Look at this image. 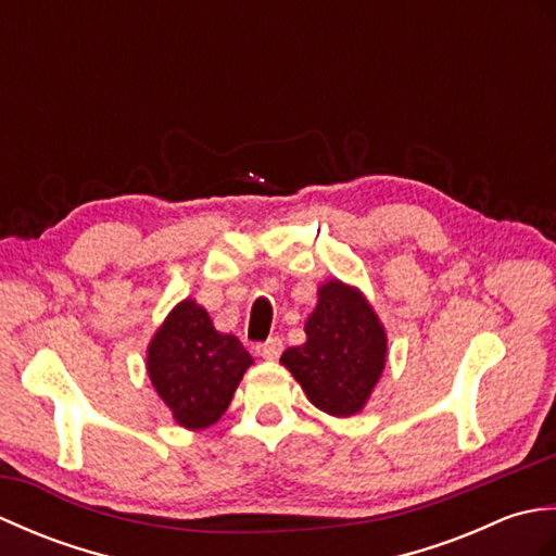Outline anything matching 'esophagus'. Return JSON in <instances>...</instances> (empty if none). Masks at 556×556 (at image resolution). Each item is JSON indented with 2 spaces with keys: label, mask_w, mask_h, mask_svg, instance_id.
Returning a JSON list of instances; mask_svg holds the SVG:
<instances>
[{
  "label": "esophagus",
  "mask_w": 556,
  "mask_h": 556,
  "mask_svg": "<svg viewBox=\"0 0 556 556\" xmlns=\"http://www.w3.org/2000/svg\"><path fill=\"white\" fill-rule=\"evenodd\" d=\"M255 351L260 353V356L263 358H267V361H275V358H279L281 356V351H285V341H281V337H269V339H265L263 344H257L255 346Z\"/></svg>",
  "instance_id": "1"
}]
</instances>
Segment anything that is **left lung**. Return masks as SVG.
I'll list each match as a JSON object with an SVG mask.
<instances>
[{"label":"left lung","mask_w":556,"mask_h":556,"mask_svg":"<svg viewBox=\"0 0 556 556\" xmlns=\"http://www.w3.org/2000/svg\"><path fill=\"white\" fill-rule=\"evenodd\" d=\"M317 293L320 301L305 323L308 341L287 349L281 363L317 408L346 418L363 408L380 380L384 329L356 289L327 281Z\"/></svg>","instance_id":"left-lung-1"}]
</instances>
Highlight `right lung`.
I'll return each instance as SVG.
<instances>
[{
	"label": "right lung",
	"mask_w": 556,
	"mask_h": 556,
	"mask_svg": "<svg viewBox=\"0 0 556 556\" xmlns=\"http://www.w3.org/2000/svg\"><path fill=\"white\" fill-rule=\"evenodd\" d=\"M251 363L241 341L219 334L195 301L176 305L148 349L150 380L188 430L222 418Z\"/></svg>",
	"instance_id": "right-lung-1"
}]
</instances>
